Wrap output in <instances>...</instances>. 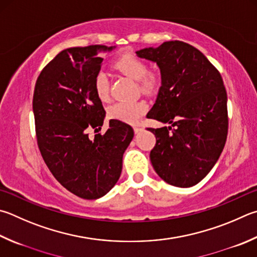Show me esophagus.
I'll return each mask as SVG.
<instances>
[{"label":"esophagus","instance_id":"obj_1","mask_svg":"<svg viewBox=\"0 0 257 257\" xmlns=\"http://www.w3.org/2000/svg\"><path fill=\"white\" fill-rule=\"evenodd\" d=\"M143 130V128H141V127H134V132H135V134H139Z\"/></svg>","mask_w":257,"mask_h":257}]
</instances>
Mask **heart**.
Instances as JSON below:
<instances>
[{"label":"heart","mask_w":257,"mask_h":257,"mask_svg":"<svg viewBox=\"0 0 257 257\" xmlns=\"http://www.w3.org/2000/svg\"><path fill=\"white\" fill-rule=\"evenodd\" d=\"M115 71L122 73L132 80L138 81L145 93L155 92L161 85V77L156 72L148 71V64L144 58L133 53H125L113 63ZM94 90L100 100L109 97V80L106 74L99 72L94 77ZM147 104L143 101H119L108 109L110 118L127 123H136L146 112Z\"/></svg>","instance_id":"obj_1"}]
</instances>
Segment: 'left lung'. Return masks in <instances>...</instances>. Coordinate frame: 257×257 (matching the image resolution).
Returning a JSON list of instances; mask_svg holds the SVG:
<instances>
[{
	"label": "left lung",
	"instance_id": "8db88e82",
	"mask_svg": "<svg viewBox=\"0 0 257 257\" xmlns=\"http://www.w3.org/2000/svg\"><path fill=\"white\" fill-rule=\"evenodd\" d=\"M160 67L162 85L147 118L171 127L148 128L156 137L151 162L161 179L190 188L207 176L225 147L227 93L220 73L201 51L183 41L136 51Z\"/></svg>",
	"mask_w": 257,
	"mask_h": 257
}]
</instances>
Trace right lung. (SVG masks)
<instances>
[{
    "mask_svg": "<svg viewBox=\"0 0 257 257\" xmlns=\"http://www.w3.org/2000/svg\"><path fill=\"white\" fill-rule=\"evenodd\" d=\"M114 46L92 45L65 49L37 78L34 109L37 143L51 174L82 199L103 197L118 182L122 156L134 129L111 119L105 134L88 138L87 129L101 130L105 111L94 90L102 53Z\"/></svg>",
    "mask_w": 257,
    "mask_h": 257,
    "instance_id": "add662e5",
    "label": "right lung"
}]
</instances>
